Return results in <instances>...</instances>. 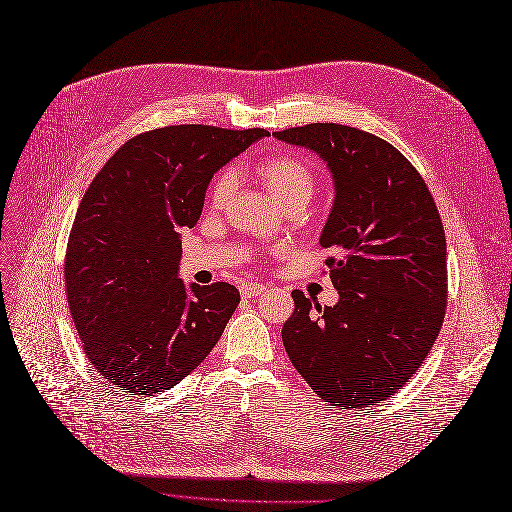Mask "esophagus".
I'll return each mask as SVG.
<instances>
[{
  "instance_id": "34e87169",
  "label": "esophagus",
  "mask_w": 512,
  "mask_h": 512,
  "mask_svg": "<svg viewBox=\"0 0 512 512\" xmlns=\"http://www.w3.org/2000/svg\"><path fill=\"white\" fill-rule=\"evenodd\" d=\"M264 291H266V287L260 285V283H243V285L239 287V294H241L243 298H256V296H262Z\"/></svg>"
}]
</instances>
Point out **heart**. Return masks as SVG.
Wrapping results in <instances>:
<instances>
[{
  "label": "heart",
  "mask_w": 512,
  "mask_h": 512,
  "mask_svg": "<svg viewBox=\"0 0 512 512\" xmlns=\"http://www.w3.org/2000/svg\"><path fill=\"white\" fill-rule=\"evenodd\" d=\"M258 177L269 187L273 196L289 210V208H304L312 198L316 179L312 166L300 156H275L264 160L258 166ZM237 185V175L233 168H225L210 187L208 200L212 208H221L231 198V193Z\"/></svg>",
  "instance_id": "obj_1"
}]
</instances>
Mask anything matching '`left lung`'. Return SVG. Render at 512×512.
Masks as SVG:
<instances>
[{
	"label": "left lung",
	"instance_id": "8db88e82",
	"mask_svg": "<svg viewBox=\"0 0 512 512\" xmlns=\"http://www.w3.org/2000/svg\"><path fill=\"white\" fill-rule=\"evenodd\" d=\"M319 154L335 202L321 235L333 250L331 308L294 289L283 346L329 406L364 408L392 398L419 371L448 304L446 233L419 170L392 143L346 125L314 123L275 133Z\"/></svg>",
	"mask_w": 512,
	"mask_h": 512
}]
</instances>
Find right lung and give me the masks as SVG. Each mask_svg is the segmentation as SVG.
<instances>
[{"mask_svg":"<svg viewBox=\"0 0 512 512\" xmlns=\"http://www.w3.org/2000/svg\"><path fill=\"white\" fill-rule=\"evenodd\" d=\"M266 135L210 125L145 131L85 191L66 246L68 308L95 371L131 396L185 379L235 312V285L179 279V231L198 223L216 170Z\"/></svg>","mask_w":512,"mask_h":512,"instance_id":"1","label":"right lung"}]
</instances>
